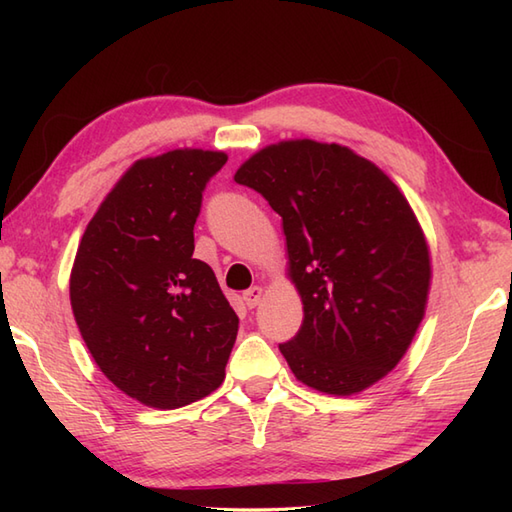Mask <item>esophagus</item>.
Returning a JSON list of instances; mask_svg holds the SVG:
<instances>
[{"label":"esophagus","mask_w":512,"mask_h":512,"mask_svg":"<svg viewBox=\"0 0 512 512\" xmlns=\"http://www.w3.org/2000/svg\"><path fill=\"white\" fill-rule=\"evenodd\" d=\"M262 297H264V288L262 286H253V288H248L244 292V303H246L248 308H255V306H259V301H262Z\"/></svg>","instance_id":"1"}]
</instances>
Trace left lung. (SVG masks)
Here are the masks:
<instances>
[{
  "instance_id": "1",
  "label": "left lung",
  "mask_w": 512,
  "mask_h": 512,
  "mask_svg": "<svg viewBox=\"0 0 512 512\" xmlns=\"http://www.w3.org/2000/svg\"><path fill=\"white\" fill-rule=\"evenodd\" d=\"M235 182L281 215L290 279L303 301L279 350L301 383L350 396L405 356L424 317L429 246L405 195L341 145L284 140L248 158Z\"/></svg>"
}]
</instances>
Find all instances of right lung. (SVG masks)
Wrapping results in <instances>:
<instances>
[{"instance_id": "add662e5", "label": "right lung", "mask_w": 512, "mask_h": 512, "mask_svg": "<svg viewBox=\"0 0 512 512\" xmlns=\"http://www.w3.org/2000/svg\"><path fill=\"white\" fill-rule=\"evenodd\" d=\"M224 151L136 160L81 237L70 275L76 325L129 398L178 409L222 385L239 319L209 264L193 259L202 191Z\"/></svg>"}]
</instances>
